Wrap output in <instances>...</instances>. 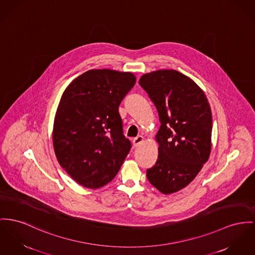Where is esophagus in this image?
<instances>
[{
    "mask_svg": "<svg viewBox=\"0 0 255 255\" xmlns=\"http://www.w3.org/2000/svg\"><path fill=\"white\" fill-rule=\"evenodd\" d=\"M144 141V138H143V136H137L135 138H133V140H132V144H133V146L134 147H138V146H140L141 145V143Z\"/></svg>",
    "mask_w": 255,
    "mask_h": 255,
    "instance_id": "1",
    "label": "esophagus"
}]
</instances>
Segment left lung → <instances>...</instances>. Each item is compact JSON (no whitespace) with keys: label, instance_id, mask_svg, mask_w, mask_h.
I'll use <instances>...</instances> for the list:
<instances>
[{"label":"left lung","instance_id":"1","mask_svg":"<svg viewBox=\"0 0 255 255\" xmlns=\"http://www.w3.org/2000/svg\"><path fill=\"white\" fill-rule=\"evenodd\" d=\"M139 85L153 102L160 122L158 156L147 178L164 194L196 177L211 152L212 112L203 91L186 75L161 69L141 76Z\"/></svg>","mask_w":255,"mask_h":255}]
</instances>
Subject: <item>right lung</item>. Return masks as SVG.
<instances>
[{"mask_svg": "<svg viewBox=\"0 0 255 255\" xmlns=\"http://www.w3.org/2000/svg\"><path fill=\"white\" fill-rule=\"evenodd\" d=\"M135 81L130 72L91 69L75 78L61 98L54 151L60 165L83 187L111 182L130 151L118 109Z\"/></svg>", "mask_w": 255, "mask_h": 255, "instance_id": "obj_1", "label": "right lung"}]
</instances>
